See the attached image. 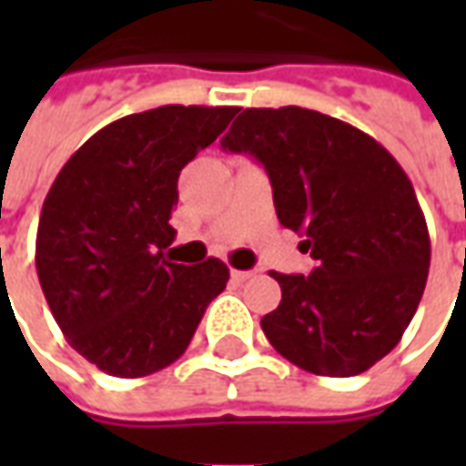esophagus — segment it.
Masks as SVG:
<instances>
[{"mask_svg":"<svg viewBox=\"0 0 466 466\" xmlns=\"http://www.w3.org/2000/svg\"><path fill=\"white\" fill-rule=\"evenodd\" d=\"M249 277H254V272H244V269H232V279L234 282H247Z\"/></svg>","mask_w":466,"mask_h":466,"instance_id":"esophagus-1","label":"esophagus"}]
</instances>
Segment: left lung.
Wrapping results in <instances>:
<instances>
[{"label": "left lung", "instance_id": "1", "mask_svg": "<svg viewBox=\"0 0 466 466\" xmlns=\"http://www.w3.org/2000/svg\"><path fill=\"white\" fill-rule=\"evenodd\" d=\"M264 164L277 217L314 269L269 272L282 302L264 314L274 350L319 377L387 357L420 307L431 244L410 177L377 139L314 109H244L222 139Z\"/></svg>", "mask_w": 466, "mask_h": 466}]
</instances>
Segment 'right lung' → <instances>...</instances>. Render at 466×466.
I'll return each mask as SVG.
<instances>
[{"label": "right lung", "mask_w": 466, "mask_h": 466, "mask_svg": "<svg viewBox=\"0 0 466 466\" xmlns=\"http://www.w3.org/2000/svg\"><path fill=\"white\" fill-rule=\"evenodd\" d=\"M237 106L167 105L106 124L49 187L36 274L59 329L112 377H147L192 342L229 282L222 259L169 262L177 179L232 122Z\"/></svg>", "instance_id": "obj_1"}]
</instances>
